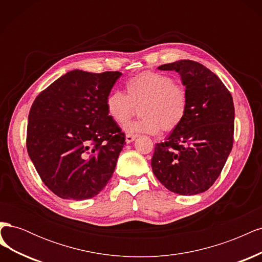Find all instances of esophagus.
Segmentation results:
<instances>
[{
  "instance_id": "1",
  "label": "esophagus",
  "mask_w": 262,
  "mask_h": 262,
  "mask_svg": "<svg viewBox=\"0 0 262 262\" xmlns=\"http://www.w3.org/2000/svg\"><path fill=\"white\" fill-rule=\"evenodd\" d=\"M137 138H138V136H134V134H126L125 142L126 143H131V142H133Z\"/></svg>"
}]
</instances>
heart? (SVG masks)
Masks as SVG:
<instances>
[{
    "mask_svg": "<svg viewBox=\"0 0 262 262\" xmlns=\"http://www.w3.org/2000/svg\"><path fill=\"white\" fill-rule=\"evenodd\" d=\"M126 94L110 92L105 100L108 116L118 124H124L139 107V120L125 125L130 133L157 134L176 130L188 112V93L169 75L144 72L125 83Z\"/></svg>",
    "mask_w": 262,
    "mask_h": 262,
    "instance_id": "1",
    "label": "heart"
}]
</instances>
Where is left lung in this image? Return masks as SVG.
<instances>
[{
  "label": "left lung",
  "mask_w": 262,
  "mask_h": 262,
  "mask_svg": "<svg viewBox=\"0 0 262 262\" xmlns=\"http://www.w3.org/2000/svg\"><path fill=\"white\" fill-rule=\"evenodd\" d=\"M157 69L176 71L189 104L185 120L155 145L153 172L171 192H204L220 176L233 147V97L219 76L195 61L180 60Z\"/></svg>",
  "instance_id": "1"
}]
</instances>
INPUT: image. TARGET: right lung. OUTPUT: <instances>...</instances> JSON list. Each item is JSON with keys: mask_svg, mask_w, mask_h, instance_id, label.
Instances as JSON below:
<instances>
[{"mask_svg": "<svg viewBox=\"0 0 262 262\" xmlns=\"http://www.w3.org/2000/svg\"><path fill=\"white\" fill-rule=\"evenodd\" d=\"M121 75L70 71L30 108L28 155L43 184L62 199H91L113 176L125 138L105 100Z\"/></svg>", "mask_w": 262, "mask_h": 262, "instance_id": "add662e5", "label": "right lung"}]
</instances>
